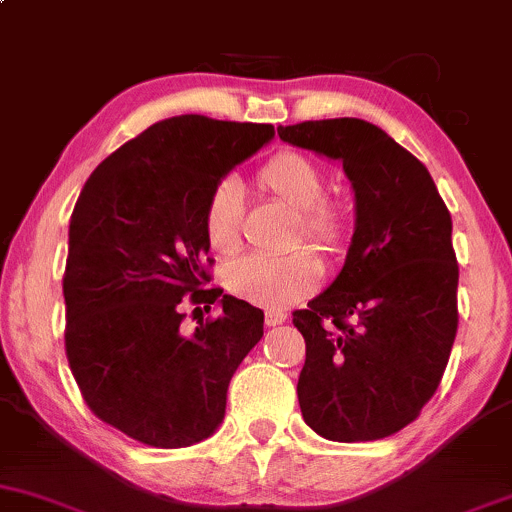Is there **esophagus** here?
Masks as SVG:
<instances>
[{
    "instance_id": "obj_1",
    "label": "esophagus",
    "mask_w": 512,
    "mask_h": 512,
    "mask_svg": "<svg viewBox=\"0 0 512 512\" xmlns=\"http://www.w3.org/2000/svg\"><path fill=\"white\" fill-rule=\"evenodd\" d=\"M264 322H267V327L284 325L286 313H279V310H267V313H264Z\"/></svg>"
}]
</instances>
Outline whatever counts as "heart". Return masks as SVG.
Returning <instances> with one entry per match:
<instances>
[{
    "label": "heart",
    "instance_id": "b5f03b06",
    "mask_svg": "<svg viewBox=\"0 0 512 512\" xmlns=\"http://www.w3.org/2000/svg\"><path fill=\"white\" fill-rule=\"evenodd\" d=\"M257 185L276 202L289 207L298 219L296 238H305L322 250L342 243L346 216L337 202L325 199V173L313 158L284 151L269 158L257 173ZM243 187L236 178H223L209 192L204 207V233L211 250L231 255L240 245ZM226 289L240 301L269 310H281L313 291L320 281V262L310 250H293L281 257L248 255L228 264Z\"/></svg>",
    "mask_w": 512,
    "mask_h": 512
}]
</instances>
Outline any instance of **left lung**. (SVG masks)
Instances as JSON below:
<instances>
[{
    "label": "left lung",
    "instance_id": "1",
    "mask_svg": "<svg viewBox=\"0 0 512 512\" xmlns=\"http://www.w3.org/2000/svg\"><path fill=\"white\" fill-rule=\"evenodd\" d=\"M281 142L342 163L354 236L325 291L293 313L305 339L298 404L317 436L387 438L438 390L457 334L452 219L424 163L358 117L276 127Z\"/></svg>",
    "mask_w": 512,
    "mask_h": 512
}]
</instances>
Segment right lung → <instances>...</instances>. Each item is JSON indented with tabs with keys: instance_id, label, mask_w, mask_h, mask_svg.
<instances>
[{
	"instance_id": "add662e5",
	"label": "right lung",
	"mask_w": 512,
	"mask_h": 512,
	"mask_svg": "<svg viewBox=\"0 0 512 512\" xmlns=\"http://www.w3.org/2000/svg\"><path fill=\"white\" fill-rule=\"evenodd\" d=\"M272 139V125L168 117L105 158L76 199L62 284L69 368L98 419L151 448H187L221 426L228 383L264 334L260 308L202 289L204 207ZM187 292L222 308L192 335L179 327Z\"/></svg>"
}]
</instances>
